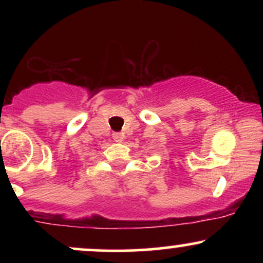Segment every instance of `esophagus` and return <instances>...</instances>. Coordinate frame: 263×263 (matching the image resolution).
I'll return each instance as SVG.
<instances>
[{
  "label": "esophagus",
  "mask_w": 263,
  "mask_h": 263,
  "mask_svg": "<svg viewBox=\"0 0 263 263\" xmlns=\"http://www.w3.org/2000/svg\"><path fill=\"white\" fill-rule=\"evenodd\" d=\"M115 142H122L123 141V135L120 134V132H116V134L112 135Z\"/></svg>",
  "instance_id": "esophagus-1"
}]
</instances>
